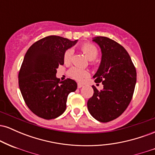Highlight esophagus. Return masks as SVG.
<instances>
[{
    "label": "esophagus",
    "mask_w": 155,
    "mask_h": 155,
    "mask_svg": "<svg viewBox=\"0 0 155 155\" xmlns=\"http://www.w3.org/2000/svg\"><path fill=\"white\" fill-rule=\"evenodd\" d=\"M77 87H78V88H81V87H83V85L81 84H78Z\"/></svg>",
    "instance_id": "34e87169"
}]
</instances>
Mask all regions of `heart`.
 <instances>
[{"mask_svg":"<svg viewBox=\"0 0 155 155\" xmlns=\"http://www.w3.org/2000/svg\"><path fill=\"white\" fill-rule=\"evenodd\" d=\"M81 50L84 54L86 56L89 60H93L97 58L98 54V50L93 44L90 43H85L81 45ZM73 56V50L71 49H68L65 51L63 54V61L65 64H69L71 62ZM68 76L72 79H75L77 81H83L86 78L90 76L88 71L84 69L79 68L77 67H72L68 72Z\"/></svg>","mask_w":155,"mask_h":155,"instance_id":"1","label":"heart"}]
</instances>
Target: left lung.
Here are the masks:
<instances>
[{"instance_id":"1","label":"left lung","mask_w":155,"mask_h":155,"mask_svg":"<svg viewBox=\"0 0 155 155\" xmlns=\"http://www.w3.org/2000/svg\"><path fill=\"white\" fill-rule=\"evenodd\" d=\"M92 41L101 48L100 66L93 78L102 83L99 91L92 86L94 93L87 101L89 112L95 120L108 122L119 117L127 108L134 92L136 70L125 49L115 41L104 36Z\"/></svg>"}]
</instances>
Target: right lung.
<instances>
[{
	"label": "right lung",
	"instance_id": "obj_1",
	"mask_svg": "<svg viewBox=\"0 0 155 155\" xmlns=\"http://www.w3.org/2000/svg\"><path fill=\"white\" fill-rule=\"evenodd\" d=\"M77 41L49 35L33 44L25 55L18 76L19 90L28 107L41 118L60 116L68 95L77 88L74 80L56 77L57 68L64 64V52Z\"/></svg>",
	"mask_w": 155,
	"mask_h": 155
}]
</instances>
